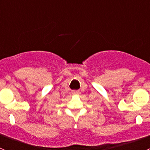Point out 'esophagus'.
<instances>
[{
  "instance_id": "obj_1",
  "label": "esophagus",
  "mask_w": 150,
  "mask_h": 150,
  "mask_svg": "<svg viewBox=\"0 0 150 150\" xmlns=\"http://www.w3.org/2000/svg\"><path fill=\"white\" fill-rule=\"evenodd\" d=\"M79 93V91H74L73 92V93Z\"/></svg>"
}]
</instances>
